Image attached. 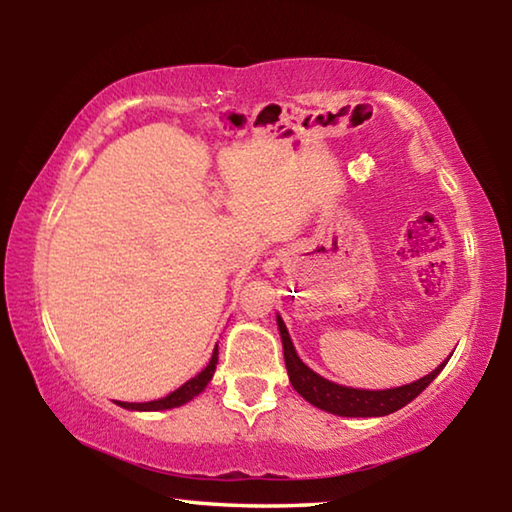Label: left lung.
Segmentation results:
<instances>
[{
	"mask_svg": "<svg viewBox=\"0 0 512 512\" xmlns=\"http://www.w3.org/2000/svg\"><path fill=\"white\" fill-rule=\"evenodd\" d=\"M277 327H280L284 363H287L291 386L296 388L309 404H314L318 409L334 415H343V418H379V415L395 413L397 409H402V406L415 400V397L438 377V372L443 370L447 363H440L436 370L429 372L427 377L413 381V384H406L400 388H386V391H361V388L334 384V381H327L316 375L314 370L300 361L296 348H293L291 343V336L287 332V325L282 323L280 316H277Z\"/></svg>",
	"mask_w": 512,
	"mask_h": 512,
	"instance_id": "1",
	"label": "left lung"
}]
</instances>
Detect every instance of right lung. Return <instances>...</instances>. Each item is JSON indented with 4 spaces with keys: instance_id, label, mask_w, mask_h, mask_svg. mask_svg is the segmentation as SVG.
I'll list each match as a JSON object with an SVG mask.
<instances>
[{
    "instance_id": "obj_1",
    "label": "right lung",
    "mask_w": 512,
    "mask_h": 512,
    "mask_svg": "<svg viewBox=\"0 0 512 512\" xmlns=\"http://www.w3.org/2000/svg\"><path fill=\"white\" fill-rule=\"evenodd\" d=\"M216 363H219V350L214 348V354L207 366L198 372L196 377H192L178 388V391H173L171 395L162 397V400H153V402H142V404H135V402H119V406H124V409H131V411H162V409H173V406H180L189 400H194L198 393L205 391V386L210 384V379L216 370Z\"/></svg>"
}]
</instances>
